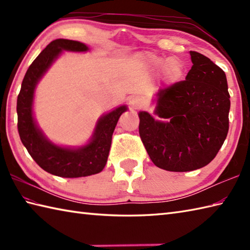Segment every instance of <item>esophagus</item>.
Segmentation results:
<instances>
[{
	"label": "esophagus",
	"mask_w": 250,
	"mask_h": 250,
	"mask_svg": "<svg viewBox=\"0 0 250 250\" xmlns=\"http://www.w3.org/2000/svg\"><path fill=\"white\" fill-rule=\"evenodd\" d=\"M130 106L132 108H140L143 105V100L139 95H134V97H131L129 100Z\"/></svg>",
	"instance_id": "esophagus-1"
}]
</instances>
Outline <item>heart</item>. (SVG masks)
<instances>
[{"instance_id":"obj_1","label":"heart","mask_w":250,"mask_h":250,"mask_svg":"<svg viewBox=\"0 0 250 250\" xmlns=\"http://www.w3.org/2000/svg\"><path fill=\"white\" fill-rule=\"evenodd\" d=\"M147 61L153 70H161L167 81L175 82L183 73V65L176 58H160L153 55L147 56Z\"/></svg>"}]
</instances>
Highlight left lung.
<instances>
[{"label":"left lung","instance_id":"8db88e82","mask_svg":"<svg viewBox=\"0 0 250 250\" xmlns=\"http://www.w3.org/2000/svg\"><path fill=\"white\" fill-rule=\"evenodd\" d=\"M192 67L185 81L159 89L155 120L141 111L140 136L151 161L171 172L207 166L229 131L230 94L225 72L209 58L190 51Z\"/></svg>","mask_w":250,"mask_h":250}]
</instances>
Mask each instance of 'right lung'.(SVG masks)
Returning <instances> with one entry per match:
<instances>
[{"instance_id":"right-lung-1","label":"right lung","mask_w":250,"mask_h":250,"mask_svg":"<svg viewBox=\"0 0 250 250\" xmlns=\"http://www.w3.org/2000/svg\"><path fill=\"white\" fill-rule=\"evenodd\" d=\"M62 50L86 51L88 47L76 41L58 39L47 45L26 71L17 99L18 132L20 140L39 166L52 175L66 178L98 174L104 168L117 122L126 107L114 109L100 118L92 140L78 149L52 144L37 128L32 114L34 89L41 77Z\"/></svg>"}]
</instances>
